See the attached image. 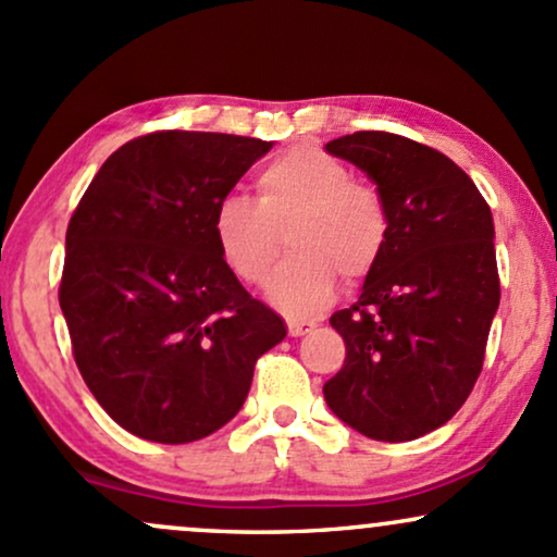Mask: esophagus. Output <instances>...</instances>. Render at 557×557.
Listing matches in <instances>:
<instances>
[{
    "mask_svg": "<svg viewBox=\"0 0 557 557\" xmlns=\"http://www.w3.org/2000/svg\"><path fill=\"white\" fill-rule=\"evenodd\" d=\"M311 330H314V322H287V332H290V337L309 335Z\"/></svg>",
    "mask_w": 557,
    "mask_h": 557,
    "instance_id": "34e87169",
    "label": "esophagus"
}]
</instances>
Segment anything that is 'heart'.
Returning <instances> with one entry per match:
<instances>
[{
    "label": "heart",
    "mask_w": 557,
    "mask_h": 557,
    "mask_svg": "<svg viewBox=\"0 0 557 557\" xmlns=\"http://www.w3.org/2000/svg\"><path fill=\"white\" fill-rule=\"evenodd\" d=\"M220 257L243 283H264L283 248L290 257L267 285L287 317H314L335 298L337 277L356 285L387 246L389 220L372 185L354 181L341 159L293 146L257 177V201L227 196L212 220Z\"/></svg>",
    "instance_id": "obj_1"
}]
</instances>
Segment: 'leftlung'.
<instances>
[{"mask_svg":"<svg viewBox=\"0 0 557 557\" xmlns=\"http://www.w3.org/2000/svg\"><path fill=\"white\" fill-rule=\"evenodd\" d=\"M324 149L372 177L389 220L359 300L330 317L345 363L324 400L363 437L406 443L456 417L482 372L500 306L492 212L453 159L411 138L359 131Z\"/></svg>","mask_w":557,"mask_h":557,"instance_id":"1","label":"left lung"}]
</instances>
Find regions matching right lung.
Wrapping results in <instances>:
<instances>
[{"label":"right lung","instance_id":"right-lung-1","mask_svg":"<svg viewBox=\"0 0 557 557\" xmlns=\"http://www.w3.org/2000/svg\"><path fill=\"white\" fill-rule=\"evenodd\" d=\"M272 140L159 131L101 164L65 235L60 306L99 406L140 440L183 445L240 411L285 322L222 261L212 220Z\"/></svg>","mask_w":557,"mask_h":557}]
</instances>
